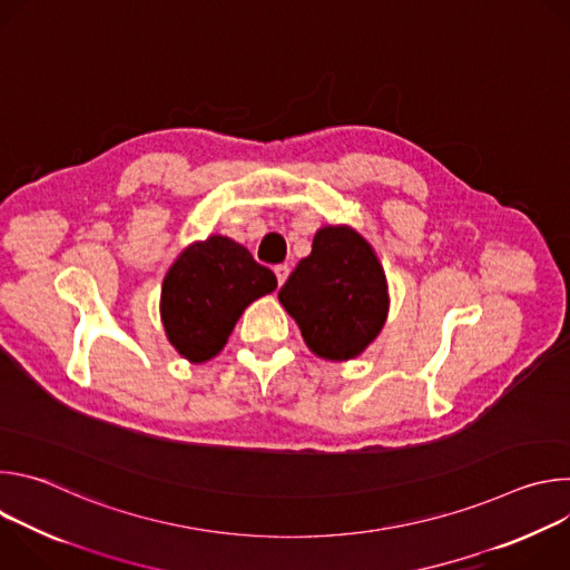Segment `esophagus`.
I'll use <instances>...</instances> for the list:
<instances>
[{
	"label": "esophagus",
	"instance_id": "obj_1",
	"mask_svg": "<svg viewBox=\"0 0 570 570\" xmlns=\"http://www.w3.org/2000/svg\"><path fill=\"white\" fill-rule=\"evenodd\" d=\"M288 273H291V268L286 266V264H279V266H275V275H277V282H279V286L288 279Z\"/></svg>",
	"mask_w": 570,
	"mask_h": 570
}]
</instances>
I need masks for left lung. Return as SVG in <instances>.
Instances as JSON below:
<instances>
[{
    "instance_id": "1",
    "label": "left lung",
    "mask_w": 570,
    "mask_h": 570,
    "mask_svg": "<svg viewBox=\"0 0 570 570\" xmlns=\"http://www.w3.org/2000/svg\"><path fill=\"white\" fill-rule=\"evenodd\" d=\"M306 347L324 361H352L381 334L390 293L374 248L350 225H324L279 288Z\"/></svg>"
}]
</instances>
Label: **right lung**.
Instances as JSON below:
<instances>
[{
  "mask_svg": "<svg viewBox=\"0 0 570 570\" xmlns=\"http://www.w3.org/2000/svg\"><path fill=\"white\" fill-rule=\"evenodd\" d=\"M277 277L223 234L194 240L171 264L159 295V317L174 350L189 363L212 361L236 320L273 293Z\"/></svg>",
  "mask_w": 570,
  "mask_h": 570,
  "instance_id": "1",
  "label": "right lung"
}]
</instances>
